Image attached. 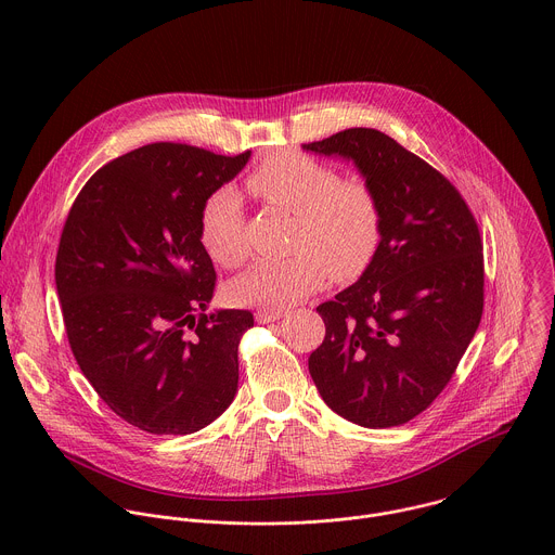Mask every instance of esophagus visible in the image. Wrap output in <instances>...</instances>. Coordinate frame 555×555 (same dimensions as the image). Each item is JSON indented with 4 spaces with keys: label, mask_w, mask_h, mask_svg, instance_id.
I'll return each instance as SVG.
<instances>
[{
    "label": "esophagus",
    "mask_w": 555,
    "mask_h": 555,
    "mask_svg": "<svg viewBox=\"0 0 555 555\" xmlns=\"http://www.w3.org/2000/svg\"><path fill=\"white\" fill-rule=\"evenodd\" d=\"M287 311L285 309H272V307H261V309H257V323H274V321H279V319H283Z\"/></svg>",
    "instance_id": "esophagus-1"
}]
</instances>
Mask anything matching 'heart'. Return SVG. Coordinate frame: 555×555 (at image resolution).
Listing matches in <instances>:
<instances>
[{"mask_svg":"<svg viewBox=\"0 0 555 555\" xmlns=\"http://www.w3.org/2000/svg\"><path fill=\"white\" fill-rule=\"evenodd\" d=\"M248 189L270 208L294 215L292 255L259 261L228 285L242 305L285 307L319 287L327 274L336 281L360 276L382 244V206L362 180L338 173L309 155L274 153L248 176ZM206 255L223 268L240 266L248 255L246 215L230 186L215 191L199 217Z\"/></svg>","mask_w":555,"mask_h":555,"instance_id":"b5f03b06","label":"heart"}]
</instances>
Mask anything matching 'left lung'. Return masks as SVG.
Returning a JSON list of instances; mask_svg holds the SVG:
<instances>
[{"instance_id":"left-lung-1","label":"left lung","mask_w":555,"mask_h":555,"mask_svg":"<svg viewBox=\"0 0 555 555\" xmlns=\"http://www.w3.org/2000/svg\"><path fill=\"white\" fill-rule=\"evenodd\" d=\"M302 149L353 160L384 221L371 266L315 307L327 332L309 356L311 379L340 417L402 426L437 400L479 330L477 219L448 178L377 129H345Z\"/></svg>"}]
</instances>
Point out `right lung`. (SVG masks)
Masks as SVG:
<instances>
[{"instance_id": "right-lung-1", "label": "right lung", "mask_w": 555, "mask_h": 555, "mask_svg": "<svg viewBox=\"0 0 555 555\" xmlns=\"http://www.w3.org/2000/svg\"><path fill=\"white\" fill-rule=\"evenodd\" d=\"M250 151L153 142L99 169L65 219L54 281L72 353L101 400L151 435H191L234 400L248 309L206 313V199Z\"/></svg>"}]
</instances>
